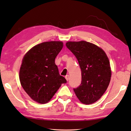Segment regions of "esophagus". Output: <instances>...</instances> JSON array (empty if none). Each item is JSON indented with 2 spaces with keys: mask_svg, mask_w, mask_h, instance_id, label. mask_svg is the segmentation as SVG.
Masks as SVG:
<instances>
[{
  "mask_svg": "<svg viewBox=\"0 0 131 131\" xmlns=\"http://www.w3.org/2000/svg\"><path fill=\"white\" fill-rule=\"evenodd\" d=\"M65 78L66 79V80L68 81V80H69V75H67L65 76Z\"/></svg>",
  "mask_w": 131,
  "mask_h": 131,
  "instance_id": "obj_1",
  "label": "esophagus"
}]
</instances>
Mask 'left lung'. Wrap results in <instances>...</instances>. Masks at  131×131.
Segmentation results:
<instances>
[{"label":"left lung","mask_w":131,"mask_h":131,"mask_svg":"<svg viewBox=\"0 0 131 131\" xmlns=\"http://www.w3.org/2000/svg\"><path fill=\"white\" fill-rule=\"evenodd\" d=\"M66 46L76 57L82 71L81 84L74 88V92L83 104H93L102 97L110 82L112 71L107 55L88 41H68Z\"/></svg>","instance_id":"1"}]
</instances>
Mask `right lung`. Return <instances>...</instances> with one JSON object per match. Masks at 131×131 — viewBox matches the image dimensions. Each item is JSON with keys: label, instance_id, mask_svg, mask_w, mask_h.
Wrapping results in <instances>:
<instances>
[{"label": "right lung", "instance_id": "right-lung-1", "mask_svg": "<svg viewBox=\"0 0 131 131\" xmlns=\"http://www.w3.org/2000/svg\"><path fill=\"white\" fill-rule=\"evenodd\" d=\"M62 47V41H46L33 47L24 56L19 80L34 101L42 104L47 103L61 84L66 83L55 64V58Z\"/></svg>", "mask_w": 131, "mask_h": 131}]
</instances>
